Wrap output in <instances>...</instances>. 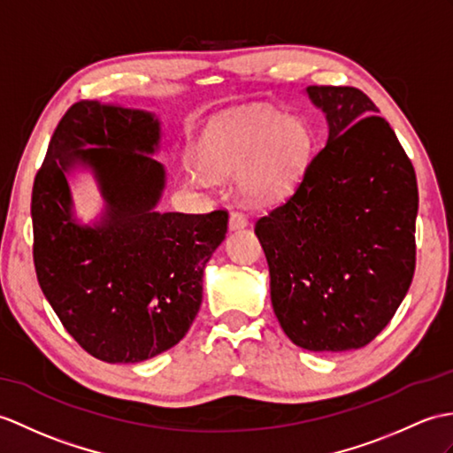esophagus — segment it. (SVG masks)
<instances>
[{
    "instance_id": "34e87169",
    "label": "esophagus",
    "mask_w": 453,
    "mask_h": 453,
    "mask_svg": "<svg viewBox=\"0 0 453 453\" xmlns=\"http://www.w3.org/2000/svg\"><path fill=\"white\" fill-rule=\"evenodd\" d=\"M247 226V216L243 212H237V210H234V212L229 214V229H243Z\"/></svg>"
}]
</instances>
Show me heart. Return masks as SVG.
I'll use <instances>...</instances> for the list:
<instances>
[{
    "label": "heart",
    "mask_w": 453,
    "mask_h": 453,
    "mask_svg": "<svg viewBox=\"0 0 453 453\" xmlns=\"http://www.w3.org/2000/svg\"><path fill=\"white\" fill-rule=\"evenodd\" d=\"M312 154V133L297 118L255 110L218 121L203 133L195 165L210 177H239L250 201H278L299 183Z\"/></svg>",
    "instance_id": "b5f03b06"
}]
</instances>
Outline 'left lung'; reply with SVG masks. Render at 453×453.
Instances as JSON below:
<instances>
[{
    "instance_id": "left-lung-1",
    "label": "left lung",
    "mask_w": 453,
    "mask_h": 453,
    "mask_svg": "<svg viewBox=\"0 0 453 453\" xmlns=\"http://www.w3.org/2000/svg\"><path fill=\"white\" fill-rule=\"evenodd\" d=\"M328 141L255 234L288 338L309 351H349L392 320L415 274L418 188L394 129L355 87H309Z\"/></svg>"
}]
</instances>
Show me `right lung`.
I'll return each mask as SVG.
<instances>
[{
  "instance_id": "add662e5",
  "label": "right lung",
  "mask_w": 453,
  "mask_h": 453,
  "mask_svg": "<svg viewBox=\"0 0 453 453\" xmlns=\"http://www.w3.org/2000/svg\"><path fill=\"white\" fill-rule=\"evenodd\" d=\"M157 142L152 113L81 100L58 123L35 177L42 293L82 349L106 363H141L183 340L201 309L206 262L227 231L222 208L156 212L165 183L149 156ZM75 163L93 167L109 204L94 228L70 216L65 172Z\"/></svg>"
}]
</instances>
